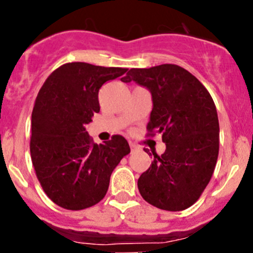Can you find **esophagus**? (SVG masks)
Returning <instances> with one entry per match:
<instances>
[{
    "label": "esophagus",
    "instance_id": "obj_1",
    "mask_svg": "<svg viewBox=\"0 0 253 253\" xmlns=\"http://www.w3.org/2000/svg\"><path fill=\"white\" fill-rule=\"evenodd\" d=\"M129 147H131V152L132 153H134L137 149H138V147H137V145L134 144V143H129Z\"/></svg>",
    "mask_w": 253,
    "mask_h": 253
}]
</instances>
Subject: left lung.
Instances as JSON below:
<instances>
[{
	"label": "left lung",
	"instance_id": "obj_1",
	"mask_svg": "<svg viewBox=\"0 0 253 253\" xmlns=\"http://www.w3.org/2000/svg\"><path fill=\"white\" fill-rule=\"evenodd\" d=\"M125 83L136 82L152 93L148 134L162 133L164 154L138 178L144 201L164 211H178L197 202L211 181L219 153L215 104L206 86L177 65L131 68ZM148 153V152H147Z\"/></svg>",
	"mask_w": 253,
	"mask_h": 253
}]
</instances>
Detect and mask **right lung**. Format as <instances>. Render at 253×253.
Here are the masks:
<instances>
[{
	"mask_svg": "<svg viewBox=\"0 0 253 253\" xmlns=\"http://www.w3.org/2000/svg\"><path fill=\"white\" fill-rule=\"evenodd\" d=\"M126 72L121 67L65 63L48 76L38 93L30 155L44 192L62 208L81 211L100 202L114 169L131 152L120 134L96 144L85 131V125L100 111L99 89Z\"/></svg>",
	"mask_w": 253,
	"mask_h": 253,
	"instance_id": "1",
	"label": "right lung"
}]
</instances>
